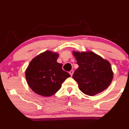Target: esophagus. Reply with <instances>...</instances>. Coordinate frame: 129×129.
<instances>
[{
  "label": "esophagus",
  "instance_id": "1",
  "mask_svg": "<svg viewBox=\"0 0 129 129\" xmlns=\"http://www.w3.org/2000/svg\"><path fill=\"white\" fill-rule=\"evenodd\" d=\"M69 74H70V75H71V76H72L73 74V70H71V71L69 72Z\"/></svg>",
  "mask_w": 129,
  "mask_h": 129
}]
</instances>
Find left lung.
Segmentation results:
<instances>
[{
    "mask_svg": "<svg viewBox=\"0 0 129 129\" xmlns=\"http://www.w3.org/2000/svg\"><path fill=\"white\" fill-rule=\"evenodd\" d=\"M72 53L79 66L73 78L78 83V88L82 93L93 96L110 85L113 72L109 61L91 51H73Z\"/></svg>",
    "mask_w": 129,
    "mask_h": 129,
    "instance_id": "8db88e82",
    "label": "left lung"
}]
</instances>
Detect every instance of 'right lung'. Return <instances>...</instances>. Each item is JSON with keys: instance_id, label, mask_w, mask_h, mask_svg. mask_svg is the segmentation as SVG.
<instances>
[{"instance_id": "1", "label": "right lung", "mask_w": 129, "mask_h": 129, "mask_svg": "<svg viewBox=\"0 0 129 129\" xmlns=\"http://www.w3.org/2000/svg\"><path fill=\"white\" fill-rule=\"evenodd\" d=\"M59 54L46 51L32 59L25 70L27 84L35 93L50 97L60 90L62 82L71 77L62 69V65L57 62Z\"/></svg>"}]
</instances>
